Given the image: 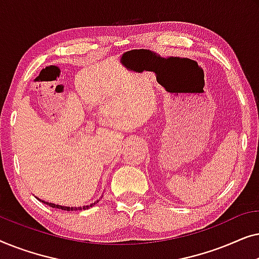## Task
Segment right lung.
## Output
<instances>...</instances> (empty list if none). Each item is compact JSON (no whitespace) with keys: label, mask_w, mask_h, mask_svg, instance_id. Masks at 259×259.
<instances>
[{"label":"right lung","mask_w":259,"mask_h":259,"mask_svg":"<svg viewBox=\"0 0 259 259\" xmlns=\"http://www.w3.org/2000/svg\"><path fill=\"white\" fill-rule=\"evenodd\" d=\"M38 200L42 201V203H45V204L49 205V206H51V207H54V208H61V210H65V211H77V210H87V208H90V207H92V206H94V205L97 204L98 201H99V200H97V201H94V203H92L91 205H86V206L69 207V206H61V205H56V204H53V203H47V201H45V200H41V199H38Z\"/></svg>","instance_id":"1"}]
</instances>
